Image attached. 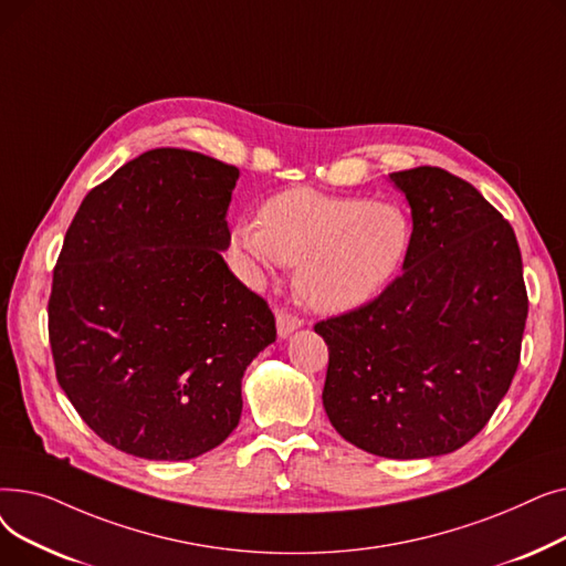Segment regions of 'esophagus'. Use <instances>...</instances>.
<instances>
[{
	"label": "esophagus",
	"instance_id": "obj_1",
	"mask_svg": "<svg viewBox=\"0 0 566 566\" xmlns=\"http://www.w3.org/2000/svg\"><path fill=\"white\" fill-rule=\"evenodd\" d=\"M275 316H277V335L280 337H289L293 331L301 328V318L284 307H277Z\"/></svg>",
	"mask_w": 566,
	"mask_h": 566
}]
</instances>
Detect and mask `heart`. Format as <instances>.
Segmentation results:
<instances>
[{
	"instance_id": "obj_1",
	"label": "heart",
	"mask_w": 566,
	"mask_h": 566,
	"mask_svg": "<svg viewBox=\"0 0 566 566\" xmlns=\"http://www.w3.org/2000/svg\"><path fill=\"white\" fill-rule=\"evenodd\" d=\"M235 235L261 265H301L303 301L339 314L376 298L397 275L410 224L395 203L298 188L273 197L261 222H243Z\"/></svg>"
}]
</instances>
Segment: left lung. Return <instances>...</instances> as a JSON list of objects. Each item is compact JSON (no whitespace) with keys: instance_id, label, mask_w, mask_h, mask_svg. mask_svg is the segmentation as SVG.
Instances as JSON below:
<instances>
[{"instance_id":"obj_1","label":"left lung","mask_w":566,"mask_h":566,"mask_svg":"<svg viewBox=\"0 0 566 566\" xmlns=\"http://www.w3.org/2000/svg\"><path fill=\"white\" fill-rule=\"evenodd\" d=\"M390 178L412 213L403 273L314 325L328 344L323 406L355 448L427 459L463 448L507 395L527 291L516 233L478 188L440 167Z\"/></svg>"}]
</instances>
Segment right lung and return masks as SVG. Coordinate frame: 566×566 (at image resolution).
I'll return each mask as SVG.
<instances>
[{
	"mask_svg": "<svg viewBox=\"0 0 566 566\" xmlns=\"http://www.w3.org/2000/svg\"><path fill=\"white\" fill-rule=\"evenodd\" d=\"M233 165L154 148L88 190L48 301L56 380L112 448L186 461L243 410L241 378L277 337L268 303L222 259Z\"/></svg>",
	"mask_w": 566,
	"mask_h": 566,
	"instance_id": "obj_1",
	"label": "right lung"
}]
</instances>
